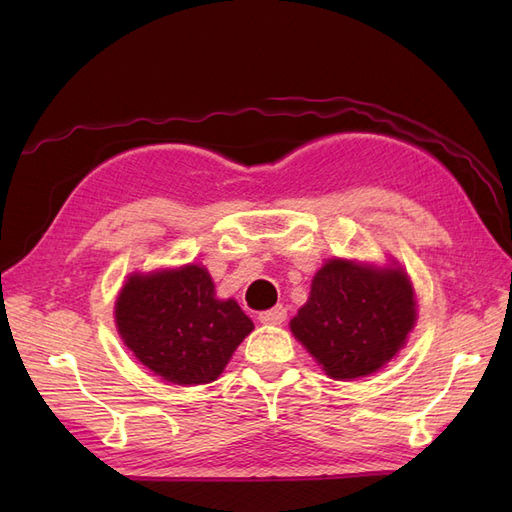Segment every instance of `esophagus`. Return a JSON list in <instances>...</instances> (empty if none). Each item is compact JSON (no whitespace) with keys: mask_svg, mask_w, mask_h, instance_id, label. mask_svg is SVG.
I'll list each match as a JSON object with an SVG mask.
<instances>
[{"mask_svg":"<svg viewBox=\"0 0 512 512\" xmlns=\"http://www.w3.org/2000/svg\"><path fill=\"white\" fill-rule=\"evenodd\" d=\"M262 324H282L286 320V309L282 305H275L273 309H267L258 316Z\"/></svg>","mask_w":512,"mask_h":512,"instance_id":"esophagus-1","label":"esophagus"}]
</instances>
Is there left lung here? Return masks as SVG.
I'll list each match as a JSON object with an SVG mask.
<instances>
[{"label": "left lung", "mask_w": 512, "mask_h": 512, "mask_svg": "<svg viewBox=\"0 0 512 512\" xmlns=\"http://www.w3.org/2000/svg\"><path fill=\"white\" fill-rule=\"evenodd\" d=\"M414 322V288L404 269L331 258L314 275L290 331L327 376L354 380L389 363Z\"/></svg>", "instance_id": "1"}]
</instances>
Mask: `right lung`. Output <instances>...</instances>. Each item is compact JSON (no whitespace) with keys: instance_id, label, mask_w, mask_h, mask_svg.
Segmentation results:
<instances>
[{"instance_id":"1","label":"right lung","mask_w":512,"mask_h":512,"mask_svg":"<svg viewBox=\"0 0 512 512\" xmlns=\"http://www.w3.org/2000/svg\"><path fill=\"white\" fill-rule=\"evenodd\" d=\"M117 331L138 361L173 384L218 380L254 331L235 299L215 297L205 267L132 273L115 303Z\"/></svg>"}]
</instances>
